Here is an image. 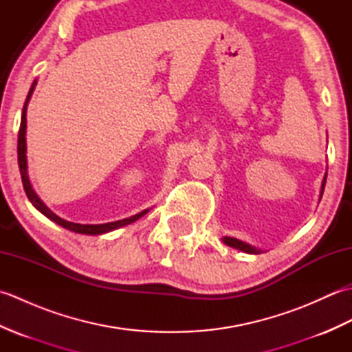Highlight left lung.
Masks as SVG:
<instances>
[{
	"instance_id": "obj_1",
	"label": "left lung",
	"mask_w": 352,
	"mask_h": 352,
	"mask_svg": "<svg viewBox=\"0 0 352 352\" xmlns=\"http://www.w3.org/2000/svg\"><path fill=\"white\" fill-rule=\"evenodd\" d=\"M325 182H327V174H325V177H324V182H322V190H320V197H322V193H324ZM222 242L226 243V245H228V246H233V248H236V250H241V251H243V252H248V254H260L258 250L252 248V246H250L248 243H245V242H242V241H237V239H234V237H223Z\"/></svg>"
}]
</instances>
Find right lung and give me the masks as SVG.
<instances>
[{"instance_id":"add662e5","label":"right lung","mask_w":352,"mask_h":352,"mask_svg":"<svg viewBox=\"0 0 352 352\" xmlns=\"http://www.w3.org/2000/svg\"><path fill=\"white\" fill-rule=\"evenodd\" d=\"M34 86H36V81L30 87V92L27 95V100L24 104V109H22V116H21V125H19V133H18V164H19V172H21V178H22V184H24V190L27 193L28 199L32 201V204L37 208V210L42 212L47 218H50L51 221H54L58 226H62L63 228H68L74 233H80V234H102V233H107V231L111 230H116L119 227H124L126 223H131L134 221H138L142 216L146 214L148 210L140 212L138 214L131 216V218H126V219H121V221H116V222H109V223H98V226H83V223H76V222H69V221H65L62 218H58L56 213H52L50 208L45 206L41 198L36 195V192L33 190L32 184H30L28 180V174H27V146H25V129H27V104L32 98V94L34 91Z\"/></svg>"}]
</instances>
